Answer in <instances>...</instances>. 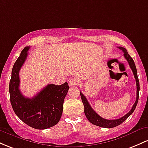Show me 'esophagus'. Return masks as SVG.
Returning <instances> with one entry per match:
<instances>
[{
	"mask_svg": "<svg viewBox=\"0 0 148 148\" xmlns=\"http://www.w3.org/2000/svg\"><path fill=\"white\" fill-rule=\"evenodd\" d=\"M81 84V81L77 78H72L69 80V86H76V85H79Z\"/></svg>",
	"mask_w": 148,
	"mask_h": 148,
	"instance_id": "34e87169",
	"label": "esophagus"
}]
</instances>
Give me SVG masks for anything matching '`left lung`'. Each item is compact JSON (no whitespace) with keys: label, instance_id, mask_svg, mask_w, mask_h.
Listing matches in <instances>:
<instances>
[{"label":"left lung","instance_id":"left-lung-1","mask_svg":"<svg viewBox=\"0 0 148 148\" xmlns=\"http://www.w3.org/2000/svg\"><path fill=\"white\" fill-rule=\"evenodd\" d=\"M118 48L121 50L124 53V57L125 58V59L127 60L130 66V68L132 69V72H133L134 78L136 79V99L135 103H134L133 106H132V109L130 110V111L129 113H127L126 115H124L122 118L116 119V120H106L101 118V116H99L97 113H96L94 110L92 108L90 105L89 102L88 101L86 97L81 92H80V95H81V100H82L83 103H84V113L86 115V118H88V120H89L90 123H91L93 125H97V126H99L101 127H104V128H113V127H117L118 125H120V124H122L124 121L127 120L131 115L132 114V113L135 110L136 107L137 103H138V97H139V90H140V86H139V80L138 78V75H137V70L136 67L135 63H134V61L132 58L129 55L128 52H127V49H125L123 47H118Z\"/></svg>","mask_w":148,"mask_h":148}]
</instances>
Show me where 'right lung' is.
Returning <instances> with one entry per match:
<instances>
[{
	"label": "right lung",
	"mask_w": 148,
	"mask_h": 148,
	"mask_svg": "<svg viewBox=\"0 0 148 148\" xmlns=\"http://www.w3.org/2000/svg\"><path fill=\"white\" fill-rule=\"evenodd\" d=\"M30 47L22 50L12 70L9 91L15 114L28 126L45 130L56 125L62 113L63 102L69 88L65 82L60 86L49 84L32 98L25 97L19 90V71L28 56Z\"/></svg>",
	"instance_id": "obj_1"
}]
</instances>
